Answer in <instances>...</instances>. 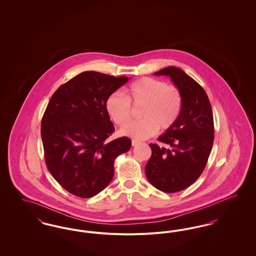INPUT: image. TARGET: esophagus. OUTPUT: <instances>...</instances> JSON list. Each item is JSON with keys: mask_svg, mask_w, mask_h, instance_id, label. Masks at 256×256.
Returning a JSON list of instances; mask_svg holds the SVG:
<instances>
[{"mask_svg": "<svg viewBox=\"0 0 256 256\" xmlns=\"http://www.w3.org/2000/svg\"><path fill=\"white\" fill-rule=\"evenodd\" d=\"M139 143H140V142H139V141H136V140H132V146H137Z\"/></svg>", "mask_w": 256, "mask_h": 256, "instance_id": "34e87169", "label": "esophagus"}]
</instances>
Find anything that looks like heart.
Listing matches in <instances>:
<instances>
[{
    "mask_svg": "<svg viewBox=\"0 0 256 256\" xmlns=\"http://www.w3.org/2000/svg\"><path fill=\"white\" fill-rule=\"evenodd\" d=\"M182 95L176 86L166 84L154 78H141L126 89V97L119 92L110 94L106 100V110L118 126L128 122L134 106H142V119L128 122L120 130L122 135L135 140H145L158 132L172 128L182 110Z\"/></svg>",
    "mask_w": 256,
    "mask_h": 256,
    "instance_id": "1",
    "label": "heart"
}]
</instances>
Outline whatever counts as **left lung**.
<instances>
[{
	"label": "left lung",
	"instance_id": "8db88e82",
	"mask_svg": "<svg viewBox=\"0 0 256 256\" xmlns=\"http://www.w3.org/2000/svg\"><path fill=\"white\" fill-rule=\"evenodd\" d=\"M154 74L170 76L182 92V110L174 126L158 137L172 148L150 144L145 172L156 188L176 193L195 182L206 166L214 141L213 113L204 89L182 69L169 66Z\"/></svg>",
	"mask_w": 256,
	"mask_h": 256
}]
</instances>
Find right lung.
<instances>
[{"instance_id": "right-lung-1", "label": "right lung", "mask_w": 256, "mask_h": 256, "mask_svg": "<svg viewBox=\"0 0 256 256\" xmlns=\"http://www.w3.org/2000/svg\"><path fill=\"white\" fill-rule=\"evenodd\" d=\"M128 80L95 71L58 87L41 121L47 168L69 193L91 198L112 180L114 161L132 146L128 137L108 141L115 130L106 110L110 94Z\"/></svg>"}]
</instances>
